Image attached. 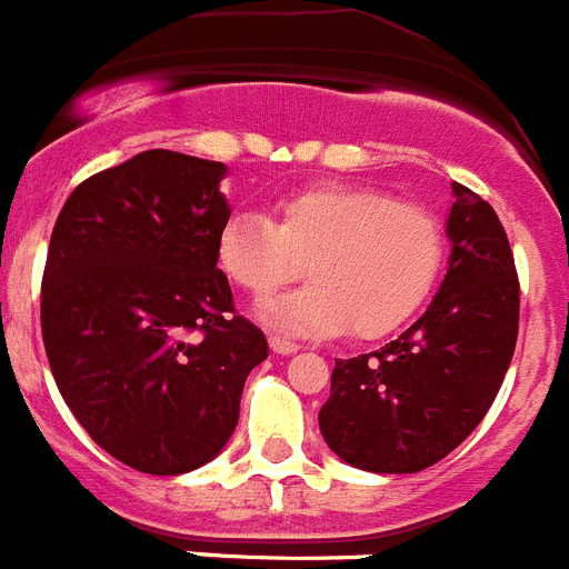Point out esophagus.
I'll list each match as a JSON object with an SVG mask.
<instances>
[{
  "label": "esophagus",
  "mask_w": 569,
  "mask_h": 569,
  "mask_svg": "<svg viewBox=\"0 0 569 569\" xmlns=\"http://www.w3.org/2000/svg\"><path fill=\"white\" fill-rule=\"evenodd\" d=\"M269 345H272V350L280 353V357H289V353H297V350H300V345L289 342V339L283 337H269Z\"/></svg>",
  "instance_id": "34e87169"
}]
</instances>
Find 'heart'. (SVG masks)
Here are the masks:
<instances>
[{
  "label": "heart",
  "mask_w": 569,
  "mask_h": 569,
  "mask_svg": "<svg viewBox=\"0 0 569 569\" xmlns=\"http://www.w3.org/2000/svg\"><path fill=\"white\" fill-rule=\"evenodd\" d=\"M232 286L267 300L302 278L309 289L280 297L260 317L289 333L381 339L418 315L443 267V230L423 207L385 190L315 184L283 196L274 221L232 212L216 241Z\"/></svg>",
  "instance_id": "b5f03b06"
}]
</instances>
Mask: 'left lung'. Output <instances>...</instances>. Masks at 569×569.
Listing matches in <instances>:
<instances>
[{
	"label": "left lung",
	"instance_id": "left-lung-1",
	"mask_svg": "<svg viewBox=\"0 0 569 569\" xmlns=\"http://www.w3.org/2000/svg\"><path fill=\"white\" fill-rule=\"evenodd\" d=\"M449 272L427 315L373 353L339 359L320 432L345 463L412 475L458 449L500 392L519 333V278L493 207L452 184Z\"/></svg>",
	"mask_w": 569,
	"mask_h": 569
}]
</instances>
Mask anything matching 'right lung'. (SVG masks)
Masks as SVG:
<instances>
[{"label": "right lung", "mask_w": 569, "mask_h": 569, "mask_svg": "<svg viewBox=\"0 0 569 569\" xmlns=\"http://www.w3.org/2000/svg\"><path fill=\"white\" fill-rule=\"evenodd\" d=\"M224 162L142 151L83 179L58 212L41 337L63 401L111 458L184 475L224 449L249 370L269 357L232 302L216 241Z\"/></svg>", "instance_id": "add662e5"}]
</instances>
